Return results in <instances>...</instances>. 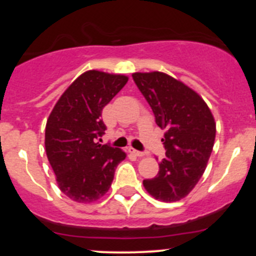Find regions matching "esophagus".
<instances>
[{
	"label": "esophagus",
	"instance_id": "esophagus-1",
	"mask_svg": "<svg viewBox=\"0 0 256 256\" xmlns=\"http://www.w3.org/2000/svg\"><path fill=\"white\" fill-rule=\"evenodd\" d=\"M128 152H130L131 154H134V156H136V157H142V156H144V152L138 151V150L132 148V147H130V148H128Z\"/></svg>",
	"mask_w": 256,
	"mask_h": 256
}]
</instances>
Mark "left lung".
Instances as JSON below:
<instances>
[{
	"instance_id": "1",
	"label": "left lung",
	"mask_w": 256,
	"mask_h": 256,
	"mask_svg": "<svg viewBox=\"0 0 256 256\" xmlns=\"http://www.w3.org/2000/svg\"><path fill=\"white\" fill-rule=\"evenodd\" d=\"M156 124L166 130V157L156 177L144 180L150 194L176 202L194 188L204 174L216 140V121L204 100L180 80L161 72L134 73Z\"/></svg>"
}]
</instances>
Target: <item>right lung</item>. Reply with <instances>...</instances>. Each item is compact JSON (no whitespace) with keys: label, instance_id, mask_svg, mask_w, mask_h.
Wrapping results in <instances>:
<instances>
[{"label":"right lung","instance_id":"add662e5","mask_svg":"<svg viewBox=\"0 0 256 256\" xmlns=\"http://www.w3.org/2000/svg\"><path fill=\"white\" fill-rule=\"evenodd\" d=\"M121 74L88 70L54 105L46 125V152L58 187L72 200L92 203L109 190L115 168L126 154L102 144L105 105L125 86Z\"/></svg>","mask_w":256,"mask_h":256}]
</instances>
